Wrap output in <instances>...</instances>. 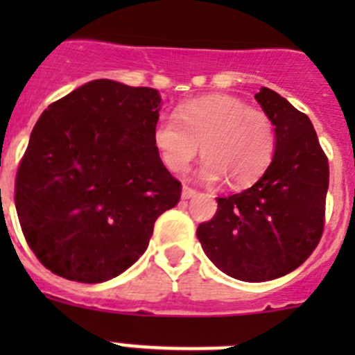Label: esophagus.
Returning a JSON list of instances; mask_svg holds the SVG:
<instances>
[{
    "label": "esophagus",
    "mask_w": 355,
    "mask_h": 355,
    "mask_svg": "<svg viewBox=\"0 0 355 355\" xmlns=\"http://www.w3.org/2000/svg\"><path fill=\"white\" fill-rule=\"evenodd\" d=\"M196 194H198V191L192 187H189V185H184V189H182V199H191V198H194Z\"/></svg>",
    "instance_id": "esophagus-1"
}]
</instances>
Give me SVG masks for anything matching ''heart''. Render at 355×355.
<instances>
[{
  "instance_id": "heart-1",
  "label": "heart",
  "mask_w": 355,
  "mask_h": 355,
  "mask_svg": "<svg viewBox=\"0 0 355 355\" xmlns=\"http://www.w3.org/2000/svg\"><path fill=\"white\" fill-rule=\"evenodd\" d=\"M153 144L164 166L182 173L202 153L200 177L227 178L232 187L256 182L273 161L277 132L264 111L250 108L234 96L192 99L175 116L157 120Z\"/></svg>"
}]
</instances>
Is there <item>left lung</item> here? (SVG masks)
<instances>
[{
	"instance_id": "1",
	"label": "left lung",
	"mask_w": 355,
	"mask_h": 355,
	"mask_svg": "<svg viewBox=\"0 0 355 355\" xmlns=\"http://www.w3.org/2000/svg\"><path fill=\"white\" fill-rule=\"evenodd\" d=\"M256 101L277 132L273 161L252 187L218 198L216 214L198 227L207 257L242 282L280 278L313 254L324 230L330 182L309 116L268 87Z\"/></svg>"
}]
</instances>
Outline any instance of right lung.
Segmentation results:
<instances>
[{"label":"right lung","instance_id":"1","mask_svg":"<svg viewBox=\"0 0 355 355\" xmlns=\"http://www.w3.org/2000/svg\"><path fill=\"white\" fill-rule=\"evenodd\" d=\"M156 89L99 78L51 103L31 134L15 178L20 227L42 266L101 284L148 249L182 184L153 144Z\"/></svg>","mask_w":355,"mask_h":355}]
</instances>
